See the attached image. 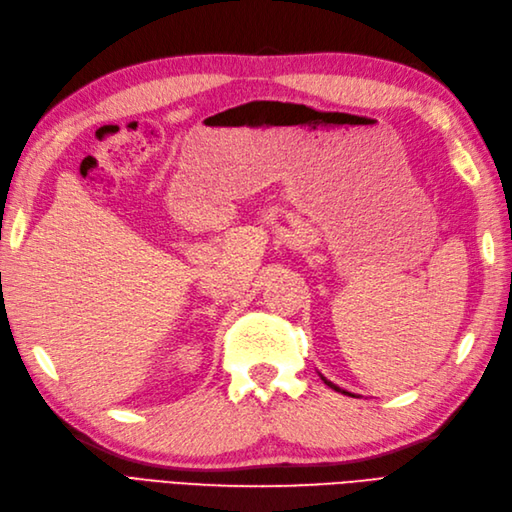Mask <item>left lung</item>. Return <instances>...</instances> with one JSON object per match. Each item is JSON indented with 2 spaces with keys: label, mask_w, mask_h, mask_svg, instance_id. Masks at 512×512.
<instances>
[{
  "label": "left lung",
  "mask_w": 512,
  "mask_h": 512,
  "mask_svg": "<svg viewBox=\"0 0 512 512\" xmlns=\"http://www.w3.org/2000/svg\"><path fill=\"white\" fill-rule=\"evenodd\" d=\"M320 377H323V375H320ZM323 382H325V384H327V386H331V388H333V390H337V392H342V394H348V396H354V394H352V392H346V390H342V388H337V386H335V384H331V382H329V380H325V377H323Z\"/></svg>",
  "instance_id": "left-lung-1"
}]
</instances>
